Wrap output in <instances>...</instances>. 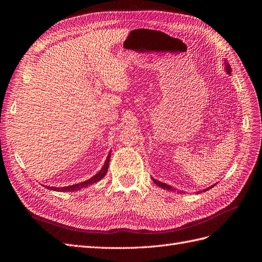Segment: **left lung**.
I'll use <instances>...</instances> for the list:
<instances>
[{"instance_id": "left-lung-1", "label": "left lung", "mask_w": 262, "mask_h": 262, "mask_svg": "<svg viewBox=\"0 0 262 262\" xmlns=\"http://www.w3.org/2000/svg\"><path fill=\"white\" fill-rule=\"evenodd\" d=\"M224 69H225V71H226V73L228 74V75H231V72H232V69H231V66L228 64V63L226 62V61H224ZM152 180L155 182V184L158 186V187H161V188H163V189H166V190H176L175 188L173 187H171V186H169V185H167V184H165V182H162V181H158V180H156V179H154V178H152ZM214 186L215 185H213V186H210V187H208L207 189H203V190H200V191H198V193H202V192H205V191H208V190H210L211 188H213ZM179 191V190H178ZM181 192H184V191H181Z\"/></svg>"}]
</instances>
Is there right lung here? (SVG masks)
<instances>
[{
    "mask_svg": "<svg viewBox=\"0 0 262 262\" xmlns=\"http://www.w3.org/2000/svg\"><path fill=\"white\" fill-rule=\"evenodd\" d=\"M110 156H112V150H110L107 158H106V162L104 164V166H102V168L96 173V175H94L92 178H90L89 180H85L83 182H80V184H75V185H72V186H67V187H50V186H46L47 189L49 190H53V191H61V192H73V191H77V190H80L82 188H86L89 187L93 184H95V182L99 181L100 179H102L105 177V175L108 171V167H109V162H110Z\"/></svg>",
    "mask_w": 262,
    "mask_h": 262,
    "instance_id": "add662e5",
    "label": "right lung"
}]
</instances>
